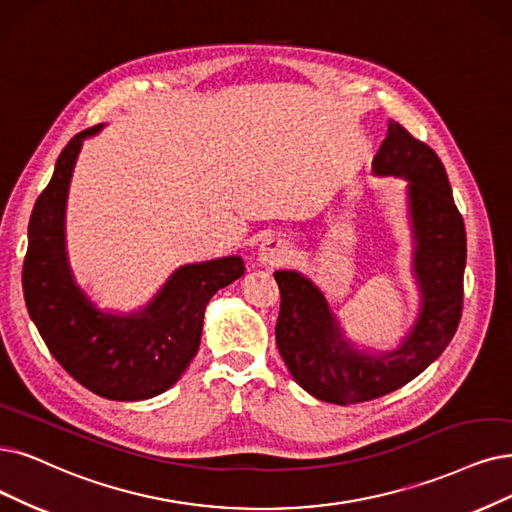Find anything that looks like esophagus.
Listing matches in <instances>:
<instances>
[{
	"label": "esophagus",
	"instance_id": "1",
	"mask_svg": "<svg viewBox=\"0 0 512 512\" xmlns=\"http://www.w3.org/2000/svg\"><path fill=\"white\" fill-rule=\"evenodd\" d=\"M258 260L262 267H279V264L290 260V248L283 239H267L258 250Z\"/></svg>",
	"mask_w": 512,
	"mask_h": 512
}]
</instances>
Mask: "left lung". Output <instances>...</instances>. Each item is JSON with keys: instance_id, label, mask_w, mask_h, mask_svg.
Masks as SVG:
<instances>
[{"instance_id": "8db88e82", "label": "left lung", "mask_w": 512, "mask_h": 512, "mask_svg": "<svg viewBox=\"0 0 512 512\" xmlns=\"http://www.w3.org/2000/svg\"><path fill=\"white\" fill-rule=\"evenodd\" d=\"M372 168L376 176L407 180L420 313L397 349L378 355L355 349L311 279L275 273L279 355L306 393L336 405L372 401L414 380L452 342L462 317L466 233L441 159L391 121Z\"/></svg>"}]
</instances>
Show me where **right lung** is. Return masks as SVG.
I'll return each instance as SVG.
<instances>
[{
    "mask_svg": "<svg viewBox=\"0 0 512 512\" xmlns=\"http://www.w3.org/2000/svg\"><path fill=\"white\" fill-rule=\"evenodd\" d=\"M100 126L75 134L58 155L48 187L29 220L23 264L27 311L54 359L88 391L113 401L151 399L168 391L197 355L210 298L239 279V256L185 264L145 309L105 313L73 279L65 210L75 161L84 140Z\"/></svg>",
    "mask_w": 512,
    "mask_h": 512,
    "instance_id": "obj_1",
    "label": "right lung"
}]
</instances>
